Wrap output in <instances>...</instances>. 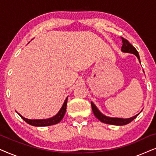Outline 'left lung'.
I'll use <instances>...</instances> for the list:
<instances>
[{
  "instance_id": "left-lung-1",
  "label": "left lung",
  "mask_w": 156,
  "mask_h": 156,
  "mask_svg": "<svg viewBox=\"0 0 156 156\" xmlns=\"http://www.w3.org/2000/svg\"><path fill=\"white\" fill-rule=\"evenodd\" d=\"M121 40H122V47H121V50L124 52H129V53H132V54H134L136 57H138V59H140L139 55H138V51L136 50V49L134 48V47L132 45V44L130 43V42L128 41L126 39L121 37ZM91 108H92V111L94 116L97 117V118L99 119V121H101V122L107 123V124H112V125H116V126H123L126 125L131 122L133 119H135L136 117L138 116V114L136 115L135 116L131 117V118L129 119H121V118H110V117L104 116V114H102L101 112L98 110L94 103L91 102Z\"/></svg>"
}]
</instances>
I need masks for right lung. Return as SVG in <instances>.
Returning a JSON list of instances; mask_svg holds the SVG:
<instances>
[{
  "instance_id": "1",
  "label": "right lung",
  "mask_w": 156,
  "mask_h": 156,
  "mask_svg": "<svg viewBox=\"0 0 156 156\" xmlns=\"http://www.w3.org/2000/svg\"><path fill=\"white\" fill-rule=\"evenodd\" d=\"M67 98L65 99V103H64L61 109L59 110L58 114H57L55 116H53L52 118L48 119H42V120H30V119L24 118V117L21 116L20 114L19 115H20V116L25 121V122H27L28 124L31 126H48L56 124V123H58L59 121L63 119L64 116H65L66 109H67Z\"/></svg>"
}]
</instances>
